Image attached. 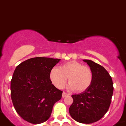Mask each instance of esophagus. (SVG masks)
<instances>
[{
  "mask_svg": "<svg viewBox=\"0 0 126 126\" xmlns=\"http://www.w3.org/2000/svg\"><path fill=\"white\" fill-rule=\"evenodd\" d=\"M68 95H69V94H67V93L64 92H63V94H62V97H63V98H64V97H66V96H68Z\"/></svg>",
  "mask_w": 126,
  "mask_h": 126,
  "instance_id": "obj_1",
  "label": "esophagus"
}]
</instances>
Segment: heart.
Segmentation results:
<instances>
[{"label": "heart", "mask_w": 126, "mask_h": 126, "mask_svg": "<svg viewBox=\"0 0 126 126\" xmlns=\"http://www.w3.org/2000/svg\"><path fill=\"white\" fill-rule=\"evenodd\" d=\"M71 89L83 92L91 86L94 73L90 67L76 61L64 63L59 68H53L49 72V79L58 88H63L67 81Z\"/></svg>", "instance_id": "b5f03b06"}]
</instances>
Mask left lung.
<instances>
[{"instance_id":"left-lung-1","label":"left lung","mask_w":126,"mask_h":126,"mask_svg":"<svg viewBox=\"0 0 126 126\" xmlns=\"http://www.w3.org/2000/svg\"><path fill=\"white\" fill-rule=\"evenodd\" d=\"M92 69L94 79L91 86L83 92L71 95L73 102L69 108L71 117L83 124L99 121L108 111L112 97V79L102 66L83 60Z\"/></svg>"}]
</instances>
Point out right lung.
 <instances>
[{
  "label": "right lung",
  "instance_id": "right-lung-1",
  "mask_svg": "<svg viewBox=\"0 0 126 126\" xmlns=\"http://www.w3.org/2000/svg\"><path fill=\"white\" fill-rule=\"evenodd\" d=\"M60 59L36 57L17 66L11 81V95L17 113L27 122L41 124L49 118L62 90L52 84L49 72Z\"/></svg>",
  "mask_w": 126,
  "mask_h": 126
}]
</instances>
